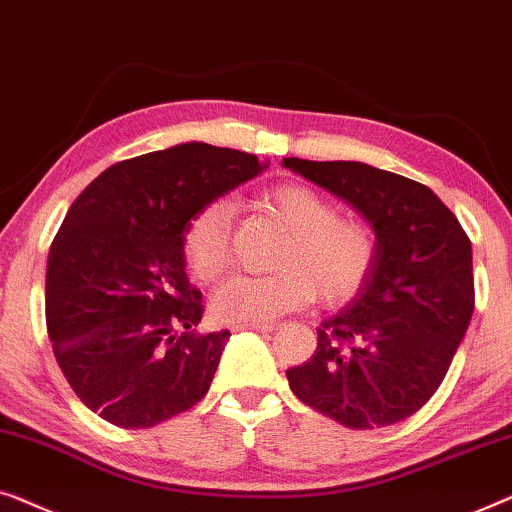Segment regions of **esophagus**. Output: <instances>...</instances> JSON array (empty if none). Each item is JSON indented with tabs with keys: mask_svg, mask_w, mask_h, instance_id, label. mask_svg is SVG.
Listing matches in <instances>:
<instances>
[{
	"mask_svg": "<svg viewBox=\"0 0 512 512\" xmlns=\"http://www.w3.org/2000/svg\"><path fill=\"white\" fill-rule=\"evenodd\" d=\"M243 329H250V331H273V325H246V327H234V331H243Z\"/></svg>",
	"mask_w": 512,
	"mask_h": 512,
	"instance_id": "34e87169",
	"label": "esophagus"
}]
</instances>
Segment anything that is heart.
Returning <instances> with one entry per match:
<instances>
[{"mask_svg":"<svg viewBox=\"0 0 512 512\" xmlns=\"http://www.w3.org/2000/svg\"><path fill=\"white\" fill-rule=\"evenodd\" d=\"M262 206L285 229L287 241L273 259V276H232L215 290L213 318L222 325H269L278 315L318 297L343 304L366 283L378 253L376 234L362 218L338 215V206L306 185H278ZM185 264L199 280H215L229 262V206L199 208L183 234Z\"/></svg>","mask_w":512,"mask_h":512,"instance_id":"b5f03b06","label":"heart"}]
</instances>
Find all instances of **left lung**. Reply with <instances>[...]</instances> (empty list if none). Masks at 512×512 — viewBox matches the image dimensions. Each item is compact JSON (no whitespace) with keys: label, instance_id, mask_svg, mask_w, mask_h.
Returning a JSON list of instances; mask_svg holds the SVG:
<instances>
[{"label":"left lung","instance_id":"1","mask_svg":"<svg viewBox=\"0 0 512 512\" xmlns=\"http://www.w3.org/2000/svg\"><path fill=\"white\" fill-rule=\"evenodd\" d=\"M373 227L378 253L355 297L318 327V348L287 369L306 406L350 429L417 413L443 383L473 315L471 241L427 185L364 162L285 157Z\"/></svg>","mask_w":512,"mask_h":512}]
</instances>
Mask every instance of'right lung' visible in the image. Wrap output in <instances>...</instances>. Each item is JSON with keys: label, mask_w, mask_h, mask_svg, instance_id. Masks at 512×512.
I'll return each mask as SVG.
<instances>
[{"label": "right lung", "mask_w": 512, "mask_h": 512, "mask_svg": "<svg viewBox=\"0 0 512 512\" xmlns=\"http://www.w3.org/2000/svg\"><path fill=\"white\" fill-rule=\"evenodd\" d=\"M266 167L178 143L113 164L71 204L48 253L46 325L71 390L106 422L148 429L204 399L232 334L197 331L204 306L183 234L199 208Z\"/></svg>", "instance_id": "obj_1"}]
</instances>
